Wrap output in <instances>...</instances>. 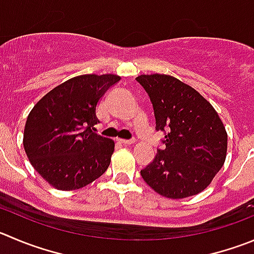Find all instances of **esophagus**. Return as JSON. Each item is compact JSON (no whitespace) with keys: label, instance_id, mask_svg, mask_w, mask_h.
I'll return each instance as SVG.
<instances>
[{"label":"esophagus","instance_id":"obj_1","mask_svg":"<svg viewBox=\"0 0 254 254\" xmlns=\"http://www.w3.org/2000/svg\"><path fill=\"white\" fill-rule=\"evenodd\" d=\"M120 143L125 144V146H129V144H133V139H120Z\"/></svg>","mask_w":254,"mask_h":254}]
</instances>
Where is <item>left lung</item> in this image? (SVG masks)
Returning a JSON list of instances; mask_svg holds the SVG:
<instances>
[{
  "instance_id": "8db88e82",
  "label": "left lung",
  "mask_w": 254,
  "mask_h": 254,
  "mask_svg": "<svg viewBox=\"0 0 254 254\" xmlns=\"http://www.w3.org/2000/svg\"><path fill=\"white\" fill-rule=\"evenodd\" d=\"M148 93L165 149L141 171L158 194L181 199L206 190L226 161L227 132L213 106L194 88L168 74L137 77Z\"/></svg>"
}]
</instances>
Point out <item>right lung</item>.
<instances>
[{"label":"right lung","instance_id":"add662e5","mask_svg":"<svg viewBox=\"0 0 254 254\" xmlns=\"http://www.w3.org/2000/svg\"><path fill=\"white\" fill-rule=\"evenodd\" d=\"M121 79L82 74L43 96L26 121L23 147L31 165L52 187L74 190L107 171L115 142L92 131L97 103Z\"/></svg>","mask_w":254,"mask_h":254}]
</instances>
